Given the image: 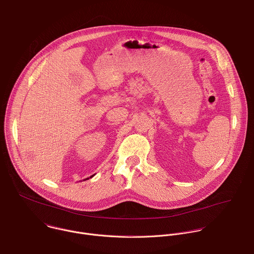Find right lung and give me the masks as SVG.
<instances>
[{
    "mask_svg": "<svg viewBox=\"0 0 254 254\" xmlns=\"http://www.w3.org/2000/svg\"><path fill=\"white\" fill-rule=\"evenodd\" d=\"M95 175V174H94ZM94 175H92V176H90V177H88V178H86V179H84V181H86V180H88V179H90V178H92V177H94Z\"/></svg>",
    "mask_w": 254,
    "mask_h": 254,
    "instance_id": "1",
    "label": "right lung"
}]
</instances>
